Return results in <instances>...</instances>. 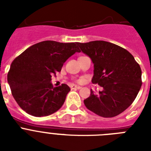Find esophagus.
<instances>
[{
	"mask_svg": "<svg viewBox=\"0 0 151 151\" xmlns=\"http://www.w3.org/2000/svg\"><path fill=\"white\" fill-rule=\"evenodd\" d=\"M70 88H71V89H80L81 87H80V86H78V85H70Z\"/></svg>",
	"mask_w": 151,
	"mask_h": 151,
	"instance_id": "34e87169",
	"label": "esophagus"
}]
</instances>
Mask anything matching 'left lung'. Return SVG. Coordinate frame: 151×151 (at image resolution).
I'll list each match as a JSON object with an SVG mask.
<instances>
[{
    "instance_id": "1",
    "label": "left lung",
    "mask_w": 151,
    "mask_h": 151,
    "mask_svg": "<svg viewBox=\"0 0 151 151\" xmlns=\"http://www.w3.org/2000/svg\"><path fill=\"white\" fill-rule=\"evenodd\" d=\"M94 64L92 82L103 87L99 94L91 90L85 106L103 117H113L126 110L142 85V71L132 55L124 48L103 41L78 43Z\"/></svg>"
}]
</instances>
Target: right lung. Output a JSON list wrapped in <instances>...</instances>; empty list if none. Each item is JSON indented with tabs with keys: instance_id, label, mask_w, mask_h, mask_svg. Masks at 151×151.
<instances>
[{
	"instance_id": "1",
	"label": "right lung",
	"mask_w": 151,
	"mask_h": 151,
	"mask_svg": "<svg viewBox=\"0 0 151 151\" xmlns=\"http://www.w3.org/2000/svg\"><path fill=\"white\" fill-rule=\"evenodd\" d=\"M78 42L41 41L30 46L11 64L8 82L20 107L34 117L48 116L61 108L70 88L66 84L53 87L52 76L75 52Z\"/></svg>"
}]
</instances>
